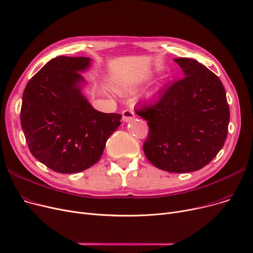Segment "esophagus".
<instances>
[{
    "label": "esophagus",
    "instance_id": "obj_1",
    "mask_svg": "<svg viewBox=\"0 0 253 253\" xmlns=\"http://www.w3.org/2000/svg\"><path fill=\"white\" fill-rule=\"evenodd\" d=\"M122 116H123L122 119L124 122H129V121H131V120L134 119V112L132 110H125V111H123Z\"/></svg>",
    "mask_w": 253,
    "mask_h": 253
}]
</instances>
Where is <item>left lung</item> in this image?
I'll return each mask as SVG.
<instances>
[{"mask_svg": "<svg viewBox=\"0 0 253 253\" xmlns=\"http://www.w3.org/2000/svg\"><path fill=\"white\" fill-rule=\"evenodd\" d=\"M184 77L135 113L147 120L142 148L157 168L184 173L203 168L222 149L230 108L219 78L191 58H175Z\"/></svg>", "mask_w": 253, "mask_h": 253, "instance_id": "8db88e82", "label": "left lung"}]
</instances>
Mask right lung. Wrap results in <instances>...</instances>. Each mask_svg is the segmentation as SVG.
<instances>
[{"instance_id":"obj_1","label":"right lung","mask_w":253,"mask_h":253,"mask_svg":"<svg viewBox=\"0 0 253 253\" xmlns=\"http://www.w3.org/2000/svg\"><path fill=\"white\" fill-rule=\"evenodd\" d=\"M87 57L57 56L26 84L20 122L32 155L59 173H76L99 161L121 115L94 110L80 91L78 72Z\"/></svg>"}]
</instances>
